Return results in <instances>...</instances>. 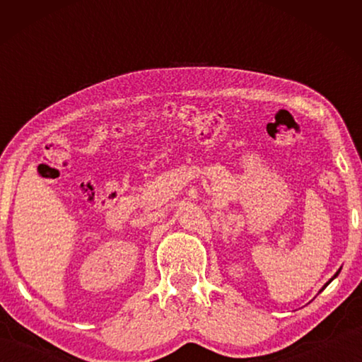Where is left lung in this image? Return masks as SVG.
<instances>
[{
  "label": "left lung",
  "mask_w": 362,
  "mask_h": 362,
  "mask_svg": "<svg viewBox=\"0 0 362 362\" xmlns=\"http://www.w3.org/2000/svg\"><path fill=\"white\" fill-rule=\"evenodd\" d=\"M337 274H339V272H337V273H335V276H337ZM335 276H334V278H335ZM334 278H332V279H334ZM332 279H330V281H332ZM330 281H329V283H330ZM329 283H327V284H329ZM327 284H326V286H327ZM326 286H324V287H326Z\"/></svg>",
  "instance_id": "8db88e82"
}]
</instances>
